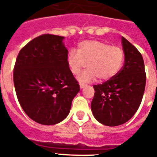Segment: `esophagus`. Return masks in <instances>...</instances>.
<instances>
[{"label": "esophagus", "mask_w": 157, "mask_h": 157, "mask_svg": "<svg viewBox=\"0 0 157 157\" xmlns=\"http://www.w3.org/2000/svg\"><path fill=\"white\" fill-rule=\"evenodd\" d=\"M86 86V84H84V83H79V86H80V88H81V89L84 88Z\"/></svg>", "instance_id": "obj_1"}]
</instances>
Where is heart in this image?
<instances>
[{
  "instance_id": "obj_1",
  "label": "heart",
  "mask_w": 157,
  "mask_h": 157,
  "mask_svg": "<svg viewBox=\"0 0 157 157\" xmlns=\"http://www.w3.org/2000/svg\"><path fill=\"white\" fill-rule=\"evenodd\" d=\"M78 52L71 50L67 55V65L73 75H78L82 82L97 78L105 82L112 79L121 70L124 62V51L119 46H112L100 41H84L78 44Z\"/></svg>"
}]
</instances>
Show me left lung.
I'll return each instance as SVG.
<instances>
[{
    "label": "left lung",
    "mask_w": 157,
    "mask_h": 157,
    "mask_svg": "<svg viewBox=\"0 0 157 157\" xmlns=\"http://www.w3.org/2000/svg\"><path fill=\"white\" fill-rule=\"evenodd\" d=\"M125 61L117 75L94 85L91 110L95 119L109 127L122 125L133 117L141 105L146 75L141 54L122 37Z\"/></svg>",
    "instance_id": "1"
}]
</instances>
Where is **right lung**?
Returning a JSON list of instances; mask_svg holds the SVG:
<instances>
[{
    "label": "right lung",
    "mask_w": 157,
    "mask_h": 157,
    "mask_svg": "<svg viewBox=\"0 0 157 157\" xmlns=\"http://www.w3.org/2000/svg\"><path fill=\"white\" fill-rule=\"evenodd\" d=\"M63 37L42 34L21 48L14 67L18 101L32 120L54 125L69 114L79 85L67 65Z\"/></svg>",
    "instance_id": "1"
}]
</instances>
